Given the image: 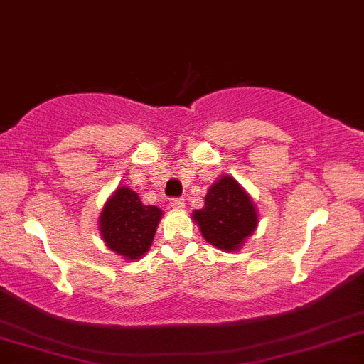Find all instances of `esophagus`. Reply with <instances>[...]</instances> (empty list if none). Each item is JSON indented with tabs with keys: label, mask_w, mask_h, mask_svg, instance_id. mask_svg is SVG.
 I'll return each instance as SVG.
<instances>
[{
	"label": "esophagus",
	"mask_w": 364,
	"mask_h": 364,
	"mask_svg": "<svg viewBox=\"0 0 364 364\" xmlns=\"http://www.w3.org/2000/svg\"><path fill=\"white\" fill-rule=\"evenodd\" d=\"M169 205L176 210H181L183 207H185V198H171Z\"/></svg>",
	"instance_id": "obj_1"
}]
</instances>
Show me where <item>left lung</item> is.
I'll list each match as a JSON object with an SVG mask.
<instances>
[{
    "label": "left lung",
    "mask_w": 364,
    "mask_h": 364,
    "mask_svg": "<svg viewBox=\"0 0 364 364\" xmlns=\"http://www.w3.org/2000/svg\"><path fill=\"white\" fill-rule=\"evenodd\" d=\"M202 237L215 249L237 252L259 225L257 207L245 188L233 178L223 174L205 195V205L193 210Z\"/></svg>",
    "instance_id": "1"
}]
</instances>
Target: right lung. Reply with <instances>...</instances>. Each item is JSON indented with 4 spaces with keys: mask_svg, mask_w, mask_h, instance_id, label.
I'll list each match as a JSON object with an SVG mask.
<instances>
[{
    "mask_svg": "<svg viewBox=\"0 0 364 364\" xmlns=\"http://www.w3.org/2000/svg\"><path fill=\"white\" fill-rule=\"evenodd\" d=\"M161 218L159 207L143 205L136 191L117 186L100 213V237L112 252L136 261L149 252Z\"/></svg>",
    "mask_w": 364,
    "mask_h": 364,
    "instance_id": "right-lung-1",
    "label": "right lung"
}]
</instances>
